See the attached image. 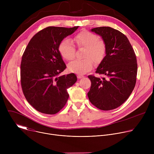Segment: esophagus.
Here are the masks:
<instances>
[{
  "label": "esophagus",
  "instance_id": "esophagus-1",
  "mask_svg": "<svg viewBox=\"0 0 154 154\" xmlns=\"http://www.w3.org/2000/svg\"><path fill=\"white\" fill-rule=\"evenodd\" d=\"M83 77V75H77V78L78 79H82Z\"/></svg>",
  "mask_w": 154,
  "mask_h": 154
}]
</instances>
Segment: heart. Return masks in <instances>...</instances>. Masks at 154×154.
Wrapping results in <instances>:
<instances>
[{"label":"heart","instance_id":"1","mask_svg":"<svg viewBox=\"0 0 154 154\" xmlns=\"http://www.w3.org/2000/svg\"><path fill=\"white\" fill-rule=\"evenodd\" d=\"M73 41L79 48H85L82 60H74L68 65V70L77 74H84L93 67L94 62L99 63L106 53V45L103 40L99 39L96 34L83 30L74 36ZM58 51L61 57L66 60H71L75 56V48L69 39H64L60 42Z\"/></svg>","mask_w":154,"mask_h":154}]
</instances>
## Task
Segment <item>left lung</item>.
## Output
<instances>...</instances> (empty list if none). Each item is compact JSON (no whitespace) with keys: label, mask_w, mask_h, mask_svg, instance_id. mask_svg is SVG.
Returning a JSON list of instances; mask_svg holds the SVG:
<instances>
[{"label":"left lung","mask_w":154,"mask_h":154,"mask_svg":"<svg viewBox=\"0 0 154 154\" xmlns=\"http://www.w3.org/2000/svg\"><path fill=\"white\" fill-rule=\"evenodd\" d=\"M106 45V55L96 73L90 75L91 82L88 93L91 103L102 110H111L121 105L133 91L137 81V61L135 52L125 35L109 27L92 29Z\"/></svg>","instance_id":"left-lung-1"}]
</instances>
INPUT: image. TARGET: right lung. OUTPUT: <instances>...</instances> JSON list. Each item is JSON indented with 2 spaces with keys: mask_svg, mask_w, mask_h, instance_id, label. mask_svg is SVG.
<instances>
[{
  "mask_svg": "<svg viewBox=\"0 0 154 154\" xmlns=\"http://www.w3.org/2000/svg\"><path fill=\"white\" fill-rule=\"evenodd\" d=\"M78 27L44 29L33 36L23 55L22 89L27 102L42 113L54 115L60 111L69 98L67 90L77 82L74 73L58 76L66 68L58 47Z\"/></svg>",
  "mask_w": 154,
  "mask_h": 154,
  "instance_id": "add662e5",
  "label": "right lung"
}]
</instances>
